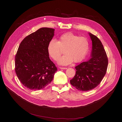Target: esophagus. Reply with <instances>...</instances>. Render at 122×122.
<instances>
[{
  "label": "esophagus",
  "instance_id": "obj_1",
  "mask_svg": "<svg viewBox=\"0 0 122 122\" xmlns=\"http://www.w3.org/2000/svg\"><path fill=\"white\" fill-rule=\"evenodd\" d=\"M59 68L60 69H63V70H66L67 69V68H66V67H60Z\"/></svg>",
  "mask_w": 122,
  "mask_h": 122
}]
</instances>
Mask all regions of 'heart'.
Returning <instances> with one entry per match:
<instances>
[{"mask_svg":"<svg viewBox=\"0 0 122 122\" xmlns=\"http://www.w3.org/2000/svg\"><path fill=\"white\" fill-rule=\"evenodd\" d=\"M47 51L49 56L54 60H57L62 54V49H64V53L58 61L61 65H68L73 61L81 62L87 54L89 49V42L87 38L79 36L72 33L61 35L57 41L50 40L47 45Z\"/></svg>","mask_w":122,"mask_h":122,"instance_id":"heart-1","label":"heart"}]
</instances>
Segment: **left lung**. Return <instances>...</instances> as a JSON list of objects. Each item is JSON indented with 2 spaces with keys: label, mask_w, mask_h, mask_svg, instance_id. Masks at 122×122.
<instances>
[{
  "label": "left lung",
  "mask_w": 122,
  "mask_h": 122,
  "mask_svg": "<svg viewBox=\"0 0 122 122\" xmlns=\"http://www.w3.org/2000/svg\"><path fill=\"white\" fill-rule=\"evenodd\" d=\"M92 41L91 58L75 67L76 72L70 80L71 84L79 91L86 92L97 87L104 78L108 66L106 53L99 38L91 33Z\"/></svg>",
  "instance_id": "obj_1"
}]
</instances>
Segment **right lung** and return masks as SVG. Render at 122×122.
<instances>
[{
  "instance_id": "obj_1",
  "label": "right lung",
  "mask_w": 122,
  "mask_h": 122,
  "mask_svg": "<svg viewBox=\"0 0 122 122\" xmlns=\"http://www.w3.org/2000/svg\"><path fill=\"white\" fill-rule=\"evenodd\" d=\"M54 31L48 28L38 29L25 37L18 49L15 72L22 85L31 90L44 88L52 81L57 71L47 49Z\"/></svg>"
}]
</instances>
